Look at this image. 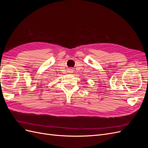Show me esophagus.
<instances>
[{
    "instance_id": "obj_1",
    "label": "esophagus",
    "mask_w": 148,
    "mask_h": 148,
    "mask_svg": "<svg viewBox=\"0 0 148 148\" xmlns=\"http://www.w3.org/2000/svg\"><path fill=\"white\" fill-rule=\"evenodd\" d=\"M71 71H71V69H70V70H69V73H71Z\"/></svg>"
}]
</instances>
